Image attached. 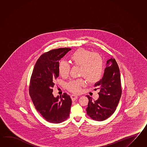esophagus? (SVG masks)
Wrapping results in <instances>:
<instances>
[{
	"mask_svg": "<svg viewBox=\"0 0 147 147\" xmlns=\"http://www.w3.org/2000/svg\"><path fill=\"white\" fill-rule=\"evenodd\" d=\"M71 97L72 100H73V101H74V100H76V99L78 98V96H76V95H75V94H72V95L71 96Z\"/></svg>",
	"mask_w": 147,
	"mask_h": 147,
	"instance_id": "esophagus-1",
	"label": "esophagus"
}]
</instances>
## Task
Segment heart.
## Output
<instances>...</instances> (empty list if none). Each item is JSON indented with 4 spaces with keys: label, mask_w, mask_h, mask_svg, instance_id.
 I'll use <instances>...</instances> for the list:
<instances>
[{
    "label": "heart",
    "mask_w": 147,
    "mask_h": 147,
    "mask_svg": "<svg viewBox=\"0 0 147 147\" xmlns=\"http://www.w3.org/2000/svg\"><path fill=\"white\" fill-rule=\"evenodd\" d=\"M72 63L80 66V75L84 77L90 84L98 82L101 78L103 71V61L99 55L93 54L91 51L79 48L70 56ZM58 72L63 78L69 74L70 67L64 61H61L58 65ZM85 83L82 79L72 80L67 84V88L74 93H79Z\"/></svg>",
    "instance_id": "b5f03b06"
}]
</instances>
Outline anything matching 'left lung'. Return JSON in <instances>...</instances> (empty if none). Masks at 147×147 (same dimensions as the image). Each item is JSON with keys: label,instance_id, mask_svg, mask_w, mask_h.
<instances>
[{"label": "left lung", "instance_id": "1", "mask_svg": "<svg viewBox=\"0 0 147 147\" xmlns=\"http://www.w3.org/2000/svg\"><path fill=\"white\" fill-rule=\"evenodd\" d=\"M94 86L100 90L99 98L93 101L86 96L89 99L86 113L93 120L102 121L114 113L122 94L120 71L114 58L107 61L103 77Z\"/></svg>", "mask_w": 147, "mask_h": 147}]
</instances>
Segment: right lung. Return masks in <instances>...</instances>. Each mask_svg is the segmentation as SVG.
Returning a JSON list of instances; mask_svg holds the SVG:
<instances>
[{"label":"right lung","mask_w":147,"mask_h":147,"mask_svg":"<svg viewBox=\"0 0 147 147\" xmlns=\"http://www.w3.org/2000/svg\"><path fill=\"white\" fill-rule=\"evenodd\" d=\"M71 48L50 50L42 54L36 62L29 86L30 96L36 111L47 122L58 124L69 116L72 99L67 93L54 97L52 88L59 76V61Z\"/></svg>","instance_id":"1"}]
</instances>
